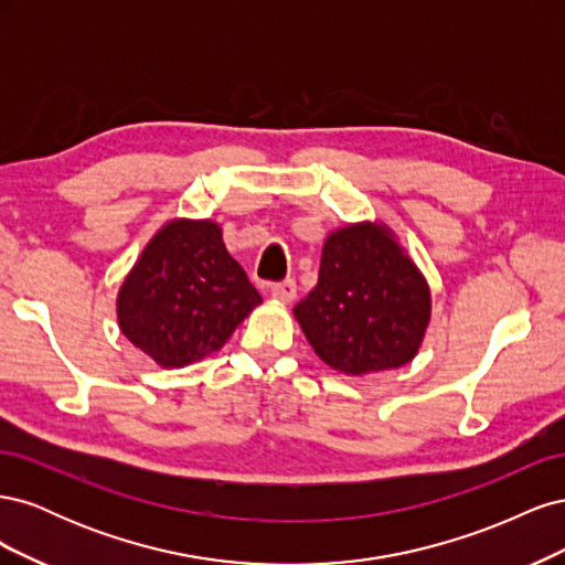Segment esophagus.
<instances>
[{
  "instance_id": "1",
  "label": "esophagus",
  "mask_w": 565,
  "mask_h": 565,
  "mask_svg": "<svg viewBox=\"0 0 565 565\" xmlns=\"http://www.w3.org/2000/svg\"><path fill=\"white\" fill-rule=\"evenodd\" d=\"M270 295L276 297L278 301H282V303H289V301L297 297V282L292 278H287L282 282H276V285L270 287Z\"/></svg>"
}]
</instances>
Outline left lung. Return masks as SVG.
<instances>
[{
  "label": "left lung",
  "mask_w": 565,
  "mask_h": 565,
  "mask_svg": "<svg viewBox=\"0 0 565 565\" xmlns=\"http://www.w3.org/2000/svg\"><path fill=\"white\" fill-rule=\"evenodd\" d=\"M295 318L324 365L363 377L417 355L431 318L429 285L384 224H351L322 245L318 285Z\"/></svg>",
  "instance_id": "1"
}]
</instances>
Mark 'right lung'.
I'll return each instance as SVG.
<instances>
[{
  "label": "right lung",
  "mask_w": 565,
  "mask_h": 565,
  "mask_svg": "<svg viewBox=\"0 0 565 565\" xmlns=\"http://www.w3.org/2000/svg\"><path fill=\"white\" fill-rule=\"evenodd\" d=\"M259 303L221 226L174 218L152 235L119 287L117 322L158 365L183 367L224 347Z\"/></svg>",
  "instance_id": "add662e5"
}]
</instances>
